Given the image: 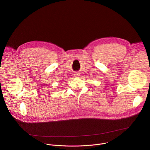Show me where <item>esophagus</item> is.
<instances>
[{
    "label": "esophagus",
    "instance_id": "obj_1",
    "mask_svg": "<svg viewBox=\"0 0 150 150\" xmlns=\"http://www.w3.org/2000/svg\"><path fill=\"white\" fill-rule=\"evenodd\" d=\"M74 75H75V76L76 77H78V76H79V74L78 72H76Z\"/></svg>",
    "mask_w": 150,
    "mask_h": 150
}]
</instances>
